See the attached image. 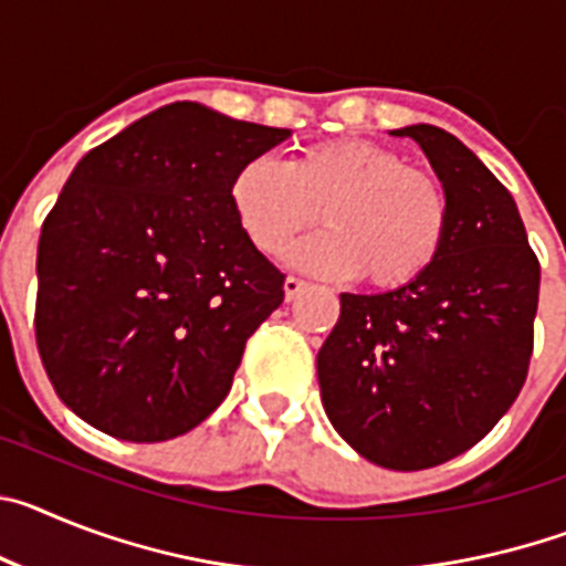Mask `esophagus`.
Masks as SVG:
<instances>
[{"instance_id":"1","label":"esophagus","mask_w":566,"mask_h":566,"mask_svg":"<svg viewBox=\"0 0 566 566\" xmlns=\"http://www.w3.org/2000/svg\"><path fill=\"white\" fill-rule=\"evenodd\" d=\"M306 280H300V277H294V274H289L286 280H283V292H286V300L289 303H292V300H297L300 297V292H306Z\"/></svg>"}]
</instances>
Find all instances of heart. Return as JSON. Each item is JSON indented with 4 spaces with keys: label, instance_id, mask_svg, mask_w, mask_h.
<instances>
[{
    "label": "heart",
    "instance_id": "obj_1",
    "mask_svg": "<svg viewBox=\"0 0 566 566\" xmlns=\"http://www.w3.org/2000/svg\"><path fill=\"white\" fill-rule=\"evenodd\" d=\"M229 207L266 258H280L319 214L328 229L294 247V266L332 280L363 274L377 292L424 277L451 232V198L437 175L365 138L312 144L289 164L249 158L229 181Z\"/></svg>",
    "mask_w": 566,
    "mask_h": 566
}]
</instances>
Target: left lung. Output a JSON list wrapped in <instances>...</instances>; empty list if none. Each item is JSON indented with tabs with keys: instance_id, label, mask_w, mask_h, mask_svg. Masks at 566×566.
<instances>
[{
	"instance_id": "8db88e82",
	"label": "left lung",
	"mask_w": 566,
	"mask_h": 566,
	"mask_svg": "<svg viewBox=\"0 0 566 566\" xmlns=\"http://www.w3.org/2000/svg\"><path fill=\"white\" fill-rule=\"evenodd\" d=\"M422 147L451 198L431 272L385 294H339L317 354L334 431L379 468L424 470L484 439L533 357L542 266L513 195L457 135L394 129Z\"/></svg>"
}]
</instances>
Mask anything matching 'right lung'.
<instances>
[{
  "label": "right lung",
  "mask_w": 566,
  "mask_h": 566,
  "mask_svg": "<svg viewBox=\"0 0 566 566\" xmlns=\"http://www.w3.org/2000/svg\"><path fill=\"white\" fill-rule=\"evenodd\" d=\"M289 135L175 102L76 164L39 238L33 319L76 417L164 442L227 399L286 280L234 223L229 181Z\"/></svg>",
  "instance_id": "obj_1"
}]
</instances>
